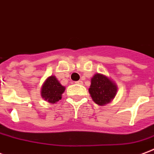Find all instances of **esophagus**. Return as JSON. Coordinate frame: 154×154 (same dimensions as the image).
Here are the masks:
<instances>
[{
    "instance_id": "obj_1",
    "label": "esophagus",
    "mask_w": 154,
    "mask_h": 154,
    "mask_svg": "<svg viewBox=\"0 0 154 154\" xmlns=\"http://www.w3.org/2000/svg\"><path fill=\"white\" fill-rule=\"evenodd\" d=\"M76 83H77V84H79V85H82V84H83V82H82V81H78V82H77Z\"/></svg>"
}]
</instances>
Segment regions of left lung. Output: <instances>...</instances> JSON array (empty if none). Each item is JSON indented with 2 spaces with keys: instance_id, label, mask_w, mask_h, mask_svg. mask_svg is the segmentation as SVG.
Returning <instances> with one entry per match:
<instances>
[{
  "instance_id": "left-lung-1",
  "label": "left lung",
  "mask_w": 154,
  "mask_h": 154,
  "mask_svg": "<svg viewBox=\"0 0 154 154\" xmlns=\"http://www.w3.org/2000/svg\"><path fill=\"white\" fill-rule=\"evenodd\" d=\"M117 85L106 75L96 73L91 78L89 93L93 101L99 106H105L113 100L117 94Z\"/></svg>"
}]
</instances>
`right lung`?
I'll use <instances>...</instances> for the list:
<instances>
[{
    "label": "right lung",
    "mask_w": 154,
    "mask_h": 154,
    "mask_svg": "<svg viewBox=\"0 0 154 154\" xmlns=\"http://www.w3.org/2000/svg\"><path fill=\"white\" fill-rule=\"evenodd\" d=\"M65 87L60 83L54 75L45 80L41 88V96L47 103H56L62 98Z\"/></svg>",
    "instance_id": "1"
}]
</instances>
